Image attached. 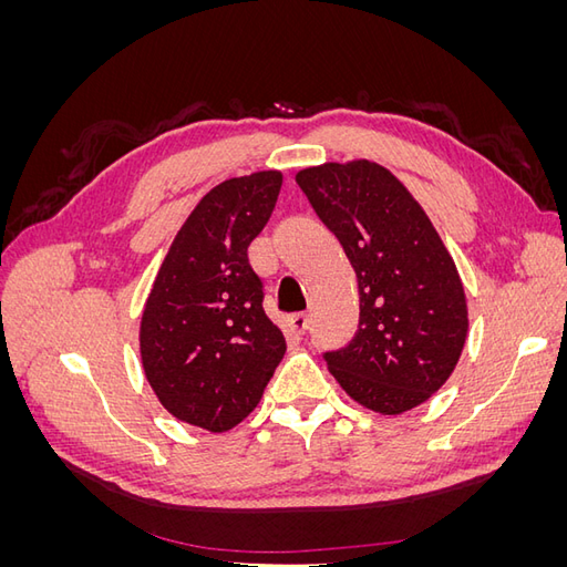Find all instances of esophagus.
<instances>
[{
    "label": "esophagus",
    "instance_id": "esophagus-1",
    "mask_svg": "<svg viewBox=\"0 0 567 567\" xmlns=\"http://www.w3.org/2000/svg\"><path fill=\"white\" fill-rule=\"evenodd\" d=\"M288 323H290V329H293L296 333L302 336L307 329H310V317L302 315V312L290 315V317H288Z\"/></svg>",
    "mask_w": 567,
    "mask_h": 567
}]
</instances>
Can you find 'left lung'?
I'll use <instances>...</instances> for the list:
<instances>
[{
  "label": "left lung",
  "mask_w": 567,
  "mask_h": 567,
  "mask_svg": "<svg viewBox=\"0 0 567 567\" xmlns=\"http://www.w3.org/2000/svg\"><path fill=\"white\" fill-rule=\"evenodd\" d=\"M296 182L357 274V333L323 354L326 367L357 404L404 414L447 383L468 336L452 255L419 200L379 163H323Z\"/></svg>",
  "instance_id": "obj_1"
}]
</instances>
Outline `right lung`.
<instances>
[{"instance_id": "obj_1", "label": "right lung", "mask_w": 567, "mask_h": 567, "mask_svg": "<svg viewBox=\"0 0 567 567\" xmlns=\"http://www.w3.org/2000/svg\"><path fill=\"white\" fill-rule=\"evenodd\" d=\"M281 184L279 169H262L210 188L177 231L144 305L146 381L169 414L203 431L241 423L286 352L248 262Z\"/></svg>"}]
</instances>
